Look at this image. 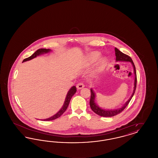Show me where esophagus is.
<instances>
[{"mask_svg": "<svg viewBox=\"0 0 158 158\" xmlns=\"http://www.w3.org/2000/svg\"><path fill=\"white\" fill-rule=\"evenodd\" d=\"M84 86H85V85H84V84H83L82 82L78 83L76 85V87H77V88L78 89H82Z\"/></svg>", "mask_w": 158, "mask_h": 158, "instance_id": "esophagus-1", "label": "esophagus"}]
</instances>
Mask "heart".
Returning <instances> with one entry per match:
<instances>
[{
  "instance_id": "b5f03b06",
  "label": "heart",
  "mask_w": 158,
  "mask_h": 158,
  "mask_svg": "<svg viewBox=\"0 0 158 158\" xmlns=\"http://www.w3.org/2000/svg\"><path fill=\"white\" fill-rule=\"evenodd\" d=\"M99 56H100V53H99L98 52H94L90 53L87 57L88 63L89 64L94 63L96 60L98 59ZM106 62V59L105 57L101 58L98 62L99 68H102L105 65Z\"/></svg>"
}]
</instances>
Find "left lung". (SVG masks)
<instances>
[{
	"mask_svg": "<svg viewBox=\"0 0 158 158\" xmlns=\"http://www.w3.org/2000/svg\"><path fill=\"white\" fill-rule=\"evenodd\" d=\"M115 56H116V61H129L131 62L133 64V66L134 68V73H135V86H134V90L131 96V97L126 102V104L123 105L120 108H118L117 110H105L104 109L101 108L100 107H99L98 105L96 104V103L95 102V93L94 92L93 90L92 89H90V102H89V104H90V108L92 109V110L95 113H96L97 114H98L99 115L101 116V117H113L115 116L118 114L121 113L127 106L128 104H129L130 100L131 99L132 97H133L135 93V89H136V85H137V75H136V70H135V64L133 61V60L131 59V58L128 56L127 54H124L120 52L118 49H117V48H115Z\"/></svg>",
	"mask_w": 158,
	"mask_h": 158,
	"instance_id": "1",
	"label": "left lung"
}]
</instances>
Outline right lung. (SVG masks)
Instances as JSON below:
<instances>
[{
  "label": "right lung",
  "instance_id": "obj_1",
  "mask_svg": "<svg viewBox=\"0 0 158 158\" xmlns=\"http://www.w3.org/2000/svg\"><path fill=\"white\" fill-rule=\"evenodd\" d=\"M51 50L50 49H45V48H40V49H38L37 50L35 53H34L32 56H31L30 57H28V58H26L24 60H23V62L24 61H28V60H31L35 57H36L37 56H39L41 54H43V53H48L49 52H50ZM76 92V88L75 86H73L70 88V89L69 90L68 92V94L66 95V97L65 99V101H64V105L63 106V107L61 108L60 111L56 114L55 115H54L52 117L48 118H47V119H44V120H43L44 121H51L53 120H55L59 117H60V116L63 114V113L65 112V111L66 110V109L68 108V105L69 104V102H70V101L72 97H73V95L75 94Z\"/></svg>",
  "mask_w": 158,
  "mask_h": 158
}]
</instances>
